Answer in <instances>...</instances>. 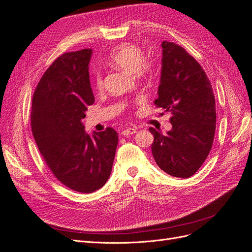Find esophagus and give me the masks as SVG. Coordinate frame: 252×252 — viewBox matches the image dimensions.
Wrapping results in <instances>:
<instances>
[{
	"mask_svg": "<svg viewBox=\"0 0 252 252\" xmlns=\"http://www.w3.org/2000/svg\"><path fill=\"white\" fill-rule=\"evenodd\" d=\"M136 132H137V128H136V127H126V130H124V131L121 132V135H124V136H128V135L135 134Z\"/></svg>",
	"mask_w": 252,
	"mask_h": 252,
	"instance_id": "obj_1",
	"label": "esophagus"
}]
</instances>
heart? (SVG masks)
Returning <instances> with one entry per match:
<instances>
[{"label": "heart", "mask_w": 252, "mask_h": 252, "mask_svg": "<svg viewBox=\"0 0 252 252\" xmlns=\"http://www.w3.org/2000/svg\"><path fill=\"white\" fill-rule=\"evenodd\" d=\"M110 61L114 65L130 73L139 71L142 76H149L151 73V66L145 62V55L141 48L130 43H125L115 48L110 55ZM95 85L97 89L102 86V77L98 71L95 74Z\"/></svg>", "instance_id": "1"}]
</instances>
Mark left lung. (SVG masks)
Masks as SVG:
<instances>
[{
  "label": "left lung",
  "mask_w": 252,
  "mask_h": 252,
  "mask_svg": "<svg viewBox=\"0 0 252 252\" xmlns=\"http://www.w3.org/2000/svg\"><path fill=\"white\" fill-rule=\"evenodd\" d=\"M160 84L155 105L170 112L171 131L154 127L152 154L162 171L174 177L195 174L209 155L217 110L212 85L200 64L173 42L163 41Z\"/></svg>",
  "instance_id": "8db88e82"
}]
</instances>
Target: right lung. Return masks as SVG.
I'll list each match as a JSON object with an SVG mask.
<instances>
[{
    "instance_id": "add662e5",
    "label": "right lung",
    "mask_w": 252,
    "mask_h": 252,
    "mask_svg": "<svg viewBox=\"0 0 252 252\" xmlns=\"http://www.w3.org/2000/svg\"><path fill=\"white\" fill-rule=\"evenodd\" d=\"M93 50L62 54L42 76L32 103V131L53 174L67 188L92 193L109 179L118 134L112 127L89 135L82 119L95 102L89 63Z\"/></svg>"
}]
</instances>
